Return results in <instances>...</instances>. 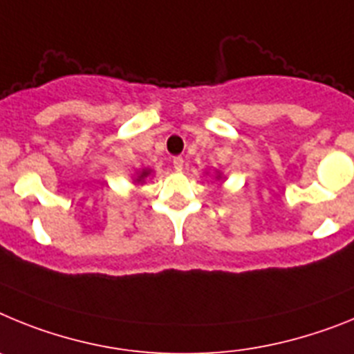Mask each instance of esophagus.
<instances>
[{
    "label": "esophagus",
    "mask_w": 354,
    "mask_h": 354,
    "mask_svg": "<svg viewBox=\"0 0 354 354\" xmlns=\"http://www.w3.org/2000/svg\"><path fill=\"white\" fill-rule=\"evenodd\" d=\"M173 167H174V171H176V173H181V171H183V158H181V156H174Z\"/></svg>",
    "instance_id": "1"
}]
</instances>
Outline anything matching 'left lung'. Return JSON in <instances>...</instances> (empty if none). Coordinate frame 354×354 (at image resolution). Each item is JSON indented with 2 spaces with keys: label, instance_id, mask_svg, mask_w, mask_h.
<instances>
[{
  "label": "left lung",
  "instance_id": "8db88e82",
  "mask_svg": "<svg viewBox=\"0 0 354 354\" xmlns=\"http://www.w3.org/2000/svg\"><path fill=\"white\" fill-rule=\"evenodd\" d=\"M215 180H223V173H219V171H217V173H215Z\"/></svg>",
  "mask_w": 354,
  "mask_h": 354
}]
</instances>
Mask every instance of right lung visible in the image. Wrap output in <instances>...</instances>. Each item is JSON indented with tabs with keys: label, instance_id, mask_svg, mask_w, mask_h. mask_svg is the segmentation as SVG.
<instances>
[{
	"label": "right lung",
	"instance_id": "right-lung-1",
	"mask_svg": "<svg viewBox=\"0 0 354 354\" xmlns=\"http://www.w3.org/2000/svg\"><path fill=\"white\" fill-rule=\"evenodd\" d=\"M153 174V169H142V171H137L133 176V183H139V185H142L144 181H146L147 176H151Z\"/></svg>",
	"mask_w": 354,
	"mask_h": 354
}]
</instances>
